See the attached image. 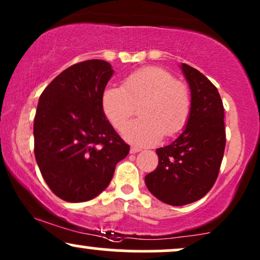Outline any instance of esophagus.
Instances as JSON below:
<instances>
[{"instance_id": "34e87169", "label": "esophagus", "mask_w": 260, "mask_h": 260, "mask_svg": "<svg viewBox=\"0 0 260 260\" xmlns=\"http://www.w3.org/2000/svg\"><path fill=\"white\" fill-rule=\"evenodd\" d=\"M140 150H142V149H140V148L131 147V154H136V153H138V151H140Z\"/></svg>"}]
</instances>
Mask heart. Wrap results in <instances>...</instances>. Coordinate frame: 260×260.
<instances>
[{
	"mask_svg": "<svg viewBox=\"0 0 260 260\" xmlns=\"http://www.w3.org/2000/svg\"><path fill=\"white\" fill-rule=\"evenodd\" d=\"M137 107L140 118L124 131L128 142L155 144L183 129L192 111L188 85L170 71L149 66L133 71L121 86H106L101 94V110L116 131H123Z\"/></svg>",
	"mask_w": 260,
	"mask_h": 260,
	"instance_id": "b5f03b06",
	"label": "heart"
}]
</instances>
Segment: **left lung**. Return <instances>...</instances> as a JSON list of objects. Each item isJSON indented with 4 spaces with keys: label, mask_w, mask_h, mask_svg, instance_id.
Segmentation results:
<instances>
[{
    "label": "left lung",
    "mask_w": 260,
    "mask_h": 260,
    "mask_svg": "<svg viewBox=\"0 0 260 260\" xmlns=\"http://www.w3.org/2000/svg\"><path fill=\"white\" fill-rule=\"evenodd\" d=\"M189 83L192 111L183 133L156 149L159 165L145 176L153 196L169 205L203 198L215 183L226 145L223 105L216 86L196 68L182 63Z\"/></svg>",
    "instance_id": "8db88e82"
}]
</instances>
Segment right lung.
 <instances>
[{"instance_id":"obj_1","label":"right lung","mask_w":260,"mask_h":260,"mask_svg":"<svg viewBox=\"0 0 260 260\" xmlns=\"http://www.w3.org/2000/svg\"><path fill=\"white\" fill-rule=\"evenodd\" d=\"M112 74L109 62L88 59L59 73L40 95L35 159L47 186L66 202L100 194L129 153L101 110V94Z\"/></svg>"}]
</instances>
